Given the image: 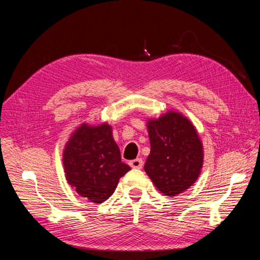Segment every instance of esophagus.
Here are the masks:
<instances>
[{"label": "esophagus", "instance_id": "34e87169", "mask_svg": "<svg viewBox=\"0 0 260 260\" xmlns=\"http://www.w3.org/2000/svg\"><path fill=\"white\" fill-rule=\"evenodd\" d=\"M129 165H131V167H133V169L140 170V169H142V166H143V160L141 159V158H136V159H133L129 161Z\"/></svg>", "mask_w": 260, "mask_h": 260}]
</instances>
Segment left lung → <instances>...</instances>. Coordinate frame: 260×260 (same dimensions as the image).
<instances>
[{
    "label": "left lung",
    "mask_w": 260,
    "mask_h": 260,
    "mask_svg": "<svg viewBox=\"0 0 260 260\" xmlns=\"http://www.w3.org/2000/svg\"><path fill=\"white\" fill-rule=\"evenodd\" d=\"M150 153L144 171L160 192L173 197L199 179L203 166V144L191 121L169 111L147 122Z\"/></svg>",
    "instance_id": "8db88e82"
}]
</instances>
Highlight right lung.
<instances>
[{"instance_id": "right-lung-1", "label": "right lung", "mask_w": 260, "mask_h": 260, "mask_svg": "<svg viewBox=\"0 0 260 260\" xmlns=\"http://www.w3.org/2000/svg\"><path fill=\"white\" fill-rule=\"evenodd\" d=\"M63 165L68 183L93 203L107 201L131 170L121 161L112 127L107 122L79 126L65 144Z\"/></svg>"}]
</instances>
